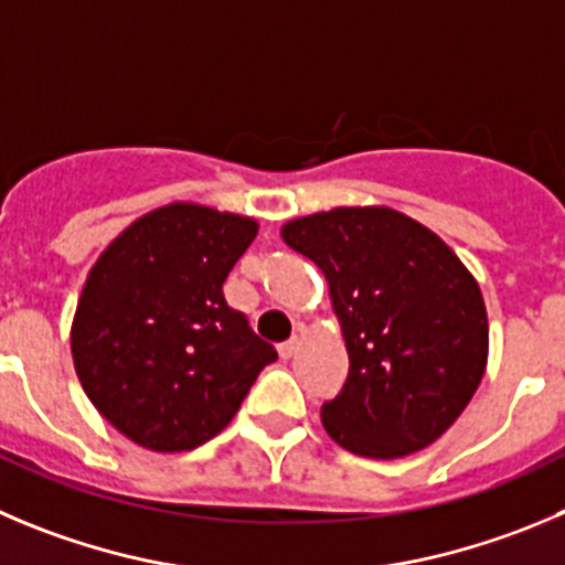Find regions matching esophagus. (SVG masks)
I'll list each match as a JSON object with an SVG mask.
<instances>
[{
	"mask_svg": "<svg viewBox=\"0 0 565 565\" xmlns=\"http://www.w3.org/2000/svg\"><path fill=\"white\" fill-rule=\"evenodd\" d=\"M300 351V340L298 337H292L289 342H284V345H278V354H281V360H292L295 354Z\"/></svg>",
	"mask_w": 565,
	"mask_h": 565,
	"instance_id": "1",
	"label": "esophagus"
}]
</instances>
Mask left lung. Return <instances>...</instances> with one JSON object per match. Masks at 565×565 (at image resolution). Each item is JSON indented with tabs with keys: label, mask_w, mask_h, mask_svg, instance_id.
Here are the masks:
<instances>
[{
	"label": "left lung",
	"mask_w": 565,
	"mask_h": 565,
	"mask_svg": "<svg viewBox=\"0 0 565 565\" xmlns=\"http://www.w3.org/2000/svg\"><path fill=\"white\" fill-rule=\"evenodd\" d=\"M320 267L348 351V379L320 420L342 449L395 460L426 449L488 367L482 289L435 231L390 205H337L281 225Z\"/></svg>",
	"instance_id": "left-lung-1"
}]
</instances>
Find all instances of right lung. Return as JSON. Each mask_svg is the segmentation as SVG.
Masks as SVG:
<instances>
[{"label":"right lung","instance_id":"right-lung-1","mask_svg":"<svg viewBox=\"0 0 565 565\" xmlns=\"http://www.w3.org/2000/svg\"><path fill=\"white\" fill-rule=\"evenodd\" d=\"M258 223L211 205H158L116 234L83 284L72 360L88 402L150 451L198 449L231 424L278 360L225 303Z\"/></svg>","mask_w":565,"mask_h":565}]
</instances>
